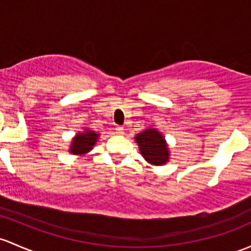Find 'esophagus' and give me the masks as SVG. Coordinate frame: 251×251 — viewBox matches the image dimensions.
I'll return each instance as SVG.
<instances>
[{
  "label": "esophagus",
  "mask_w": 251,
  "mask_h": 251,
  "mask_svg": "<svg viewBox=\"0 0 251 251\" xmlns=\"http://www.w3.org/2000/svg\"><path fill=\"white\" fill-rule=\"evenodd\" d=\"M115 131H117L118 134H124V132H125V128H124L123 126H117V127H115Z\"/></svg>",
  "instance_id": "34e87169"
}]
</instances>
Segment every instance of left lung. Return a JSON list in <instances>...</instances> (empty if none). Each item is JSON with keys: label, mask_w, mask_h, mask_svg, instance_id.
<instances>
[{"label": "left lung", "mask_w": 251, "mask_h": 251, "mask_svg": "<svg viewBox=\"0 0 251 251\" xmlns=\"http://www.w3.org/2000/svg\"><path fill=\"white\" fill-rule=\"evenodd\" d=\"M139 150L148 162L163 165L168 161V149L163 136L155 128H149L136 137Z\"/></svg>", "instance_id": "8db88e82"}]
</instances>
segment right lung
Segmentation results:
<instances>
[{
	"label": "right lung",
	"instance_id": "right-lung-1",
	"mask_svg": "<svg viewBox=\"0 0 251 251\" xmlns=\"http://www.w3.org/2000/svg\"><path fill=\"white\" fill-rule=\"evenodd\" d=\"M97 138H99V134L90 130H86L84 133H79L73 139L70 151L75 155L85 154L92 149Z\"/></svg>",
	"mask_w": 251,
	"mask_h": 251
}]
</instances>
